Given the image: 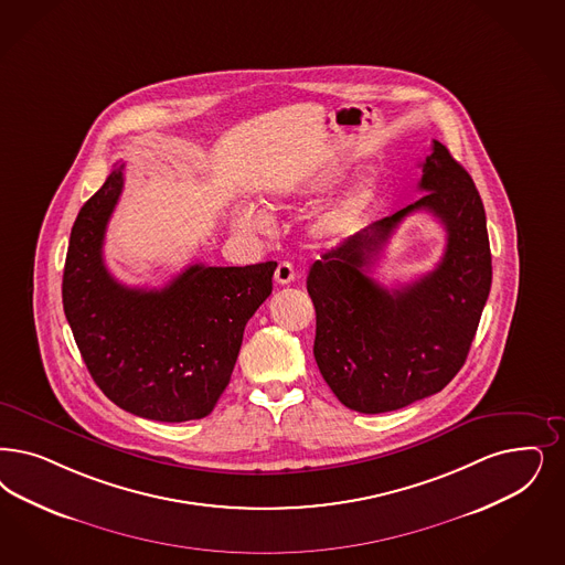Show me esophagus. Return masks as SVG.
<instances>
[{"label": "esophagus", "mask_w": 565, "mask_h": 565, "mask_svg": "<svg viewBox=\"0 0 565 565\" xmlns=\"http://www.w3.org/2000/svg\"><path fill=\"white\" fill-rule=\"evenodd\" d=\"M294 277H296V273H294V267L290 263H279L277 265V269H275V281L279 284V286H288V284H292Z\"/></svg>", "instance_id": "esophagus-1"}]
</instances>
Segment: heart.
<instances>
[{
  "label": "heart",
  "instance_id": "b5f03b06",
  "mask_svg": "<svg viewBox=\"0 0 565 565\" xmlns=\"http://www.w3.org/2000/svg\"><path fill=\"white\" fill-rule=\"evenodd\" d=\"M344 179H347V169H340V167L326 169L317 175L309 177L307 181L296 183L290 190L281 192L273 200L271 204L275 209H284L286 204H290L298 198H305V195L331 194L344 183ZM375 200H377V181L375 179L361 181L342 200H338L333 206L323 211L312 221V235L323 242H333V239H340V237L351 234L363 223V218L370 213ZM237 223L242 227L269 230L271 216L265 211H242V213H237Z\"/></svg>",
  "mask_w": 565,
  "mask_h": 565
}]
</instances>
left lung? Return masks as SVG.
Masks as SVG:
<instances>
[{"instance_id":"8db88e82","label":"left lung","mask_w":565,"mask_h":565,"mask_svg":"<svg viewBox=\"0 0 565 565\" xmlns=\"http://www.w3.org/2000/svg\"><path fill=\"white\" fill-rule=\"evenodd\" d=\"M422 173L426 194L347 237L307 277L317 367L338 401L359 413L403 409L445 388L466 363L490 292L487 213L473 179L436 139ZM415 210L444 223L448 248L431 273L388 291L370 277V265Z\"/></svg>"}]
</instances>
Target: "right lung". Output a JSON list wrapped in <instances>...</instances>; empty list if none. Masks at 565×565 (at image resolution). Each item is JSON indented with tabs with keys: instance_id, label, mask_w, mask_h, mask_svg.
Returning a JSON list of instances; mask_svg holds the SVG:
<instances>
[{
	"instance_id": "right-lung-1",
	"label": "right lung",
	"mask_w": 565,
	"mask_h": 565,
	"mask_svg": "<svg viewBox=\"0 0 565 565\" xmlns=\"http://www.w3.org/2000/svg\"><path fill=\"white\" fill-rule=\"evenodd\" d=\"M122 169L78 211L62 277L64 315L94 382L117 407L169 424L202 419L232 380L244 328L269 298L277 263H195L160 290L118 284L102 246Z\"/></svg>"
}]
</instances>
